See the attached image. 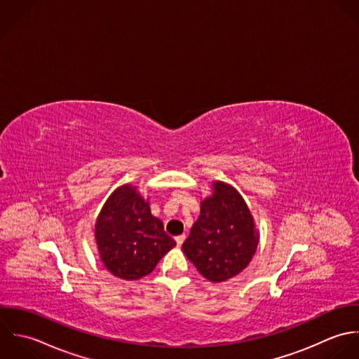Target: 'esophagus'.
I'll return each mask as SVG.
<instances>
[{"label": "esophagus", "instance_id": "34e87169", "mask_svg": "<svg viewBox=\"0 0 359 359\" xmlns=\"http://www.w3.org/2000/svg\"><path fill=\"white\" fill-rule=\"evenodd\" d=\"M175 240H176V244H177V245H179V247H180V245H182V244H183V241H184V240H186V236H184V234H180V236H176V237H175Z\"/></svg>", "mask_w": 359, "mask_h": 359}]
</instances>
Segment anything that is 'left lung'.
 <instances>
[{"mask_svg": "<svg viewBox=\"0 0 359 359\" xmlns=\"http://www.w3.org/2000/svg\"><path fill=\"white\" fill-rule=\"evenodd\" d=\"M257 244L254 219L243 197L231 186L216 182L182 248L205 279L217 283L244 271Z\"/></svg>", "mask_w": 359, "mask_h": 359, "instance_id": "obj_1", "label": "left lung"}]
</instances>
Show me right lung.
Segmentation results:
<instances>
[{
  "label": "right lung",
  "mask_w": 359,
  "mask_h": 359,
  "mask_svg": "<svg viewBox=\"0 0 359 359\" xmlns=\"http://www.w3.org/2000/svg\"><path fill=\"white\" fill-rule=\"evenodd\" d=\"M95 241L105 268L125 280L151 273L176 245L130 184L116 189L105 203L95 223Z\"/></svg>",
  "instance_id": "1"
}]
</instances>
